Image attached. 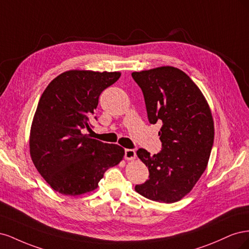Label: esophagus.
<instances>
[{
  "mask_svg": "<svg viewBox=\"0 0 249 249\" xmlns=\"http://www.w3.org/2000/svg\"><path fill=\"white\" fill-rule=\"evenodd\" d=\"M124 158L125 160H134L135 158H136V152H135L134 149L126 148L124 150Z\"/></svg>",
  "mask_w": 249,
  "mask_h": 249,
  "instance_id": "obj_1",
  "label": "esophagus"
}]
</instances>
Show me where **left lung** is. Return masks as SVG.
Returning a JSON list of instances; mask_svg holds the SVG:
<instances>
[{"label":"left lung","mask_w":249,"mask_h":249,"mask_svg":"<svg viewBox=\"0 0 249 249\" xmlns=\"http://www.w3.org/2000/svg\"><path fill=\"white\" fill-rule=\"evenodd\" d=\"M150 124L160 123V153L137 150L149 171L145 183L135 186L142 196L171 203L189 193L206 170L214 142V122L199 88L172 66L134 71Z\"/></svg>","instance_id":"obj_1"}]
</instances>
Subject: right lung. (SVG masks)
Returning a JSON list of instances; mask_svg holds the SVG:
<instances>
[{
	"instance_id": "add662e5",
	"label": "right lung",
	"mask_w": 249,
	"mask_h": 249,
	"mask_svg": "<svg viewBox=\"0 0 249 249\" xmlns=\"http://www.w3.org/2000/svg\"><path fill=\"white\" fill-rule=\"evenodd\" d=\"M120 72L69 71L53 80L38 102L30 133L36 169L55 191L76 196L93 191L124 149L90 138L99 97Z\"/></svg>"
}]
</instances>
